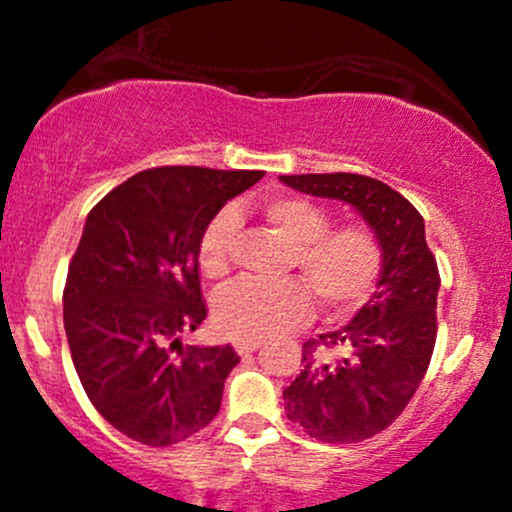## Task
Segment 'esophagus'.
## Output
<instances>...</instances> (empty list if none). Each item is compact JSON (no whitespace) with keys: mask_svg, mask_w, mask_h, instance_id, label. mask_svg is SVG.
<instances>
[{"mask_svg":"<svg viewBox=\"0 0 512 512\" xmlns=\"http://www.w3.org/2000/svg\"><path fill=\"white\" fill-rule=\"evenodd\" d=\"M262 349V342H237L235 344V352L240 356H250L252 352Z\"/></svg>","mask_w":512,"mask_h":512,"instance_id":"esophagus-1","label":"esophagus"}]
</instances>
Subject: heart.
<instances>
[{
	"label": "heart",
	"instance_id": "1",
	"mask_svg": "<svg viewBox=\"0 0 512 512\" xmlns=\"http://www.w3.org/2000/svg\"><path fill=\"white\" fill-rule=\"evenodd\" d=\"M260 215L287 245L299 280L237 282L215 299V327L235 342H267L302 327L312 317V291L329 317H347L369 302L384 270V247L371 227H329L327 210L312 200L277 195L260 205ZM237 215L220 210L198 242L200 270L223 280L232 265Z\"/></svg>",
	"mask_w": 512,
	"mask_h": 512
}]
</instances>
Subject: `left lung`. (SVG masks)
I'll return each mask as SVG.
<instances>
[{"instance_id":"8db88e82","label":"left lung","mask_w":512,"mask_h":512,"mask_svg":"<svg viewBox=\"0 0 512 512\" xmlns=\"http://www.w3.org/2000/svg\"><path fill=\"white\" fill-rule=\"evenodd\" d=\"M299 193L342 200L384 247V270L369 302L347 327L302 347L285 411L324 443H359L389 428L426 376L436 344L441 277L421 213L381 180L356 173L280 175Z\"/></svg>"}]
</instances>
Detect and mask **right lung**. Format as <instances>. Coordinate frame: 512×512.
<instances>
[{
	"instance_id": "obj_1",
	"label": "right lung",
	"mask_w": 512,
	"mask_h": 512,
	"mask_svg": "<svg viewBox=\"0 0 512 512\" xmlns=\"http://www.w3.org/2000/svg\"><path fill=\"white\" fill-rule=\"evenodd\" d=\"M262 170L165 165L136 173L96 203L69 265L64 329L81 386L113 428L143 446H173L220 411L240 356L183 347L208 309L198 242Z\"/></svg>"
}]
</instances>
